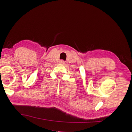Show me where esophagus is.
<instances>
[{
	"instance_id": "obj_1",
	"label": "esophagus",
	"mask_w": 132,
	"mask_h": 132,
	"mask_svg": "<svg viewBox=\"0 0 132 132\" xmlns=\"http://www.w3.org/2000/svg\"><path fill=\"white\" fill-rule=\"evenodd\" d=\"M59 63H61V64H64V61L63 60H61V61H59Z\"/></svg>"
}]
</instances>
